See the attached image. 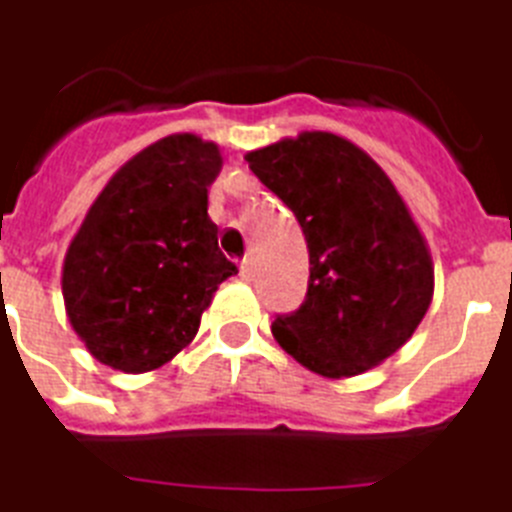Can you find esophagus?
<instances>
[{
  "instance_id": "esophagus-1",
  "label": "esophagus",
  "mask_w": 512,
  "mask_h": 512,
  "mask_svg": "<svg viewBox=\"0 0 512 512\" xmlns=\"http://www.w3.org/2000/svg\"><path fill=\"white\" fill-rule=\"evenodd\" d=\"M240 277H243V280H253V259H248V256H245L243 264H240Z\"/></svg>"
}]
</instances>
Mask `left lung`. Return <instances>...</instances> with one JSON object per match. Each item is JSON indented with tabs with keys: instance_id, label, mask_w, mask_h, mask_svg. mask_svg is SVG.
<instances>
[{
	"instance_id": "left-lung-1",
	"label": "left lung",
	"mask_w": 512,
	"mask_h": 512,
	"mask_svg": "<svg viewBox=\"0 0 512 512\" xmlns=\"http://www.w3.org/2000/svg\"><path fill=\"white\" fill-rule=\"evenodd\" d=\"M299 219L310 288L272 323L277 344L326 379L366 374L414 336L435 291L427 240L390 176L360 146L304 130L245 154Z\"/></svg>"
}]
</instances>
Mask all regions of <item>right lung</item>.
Wrapping results in <instances>:
<instances>
[{
	"label": "right lung",
	"mask_w": 512,
	"mask_h": 512,
	"mask_svg": "<svg viewBox=\"0 0 512 512\" xmlns=\"http://www.w3.org/2000/svg\"><path fill=\"white\" fill-rule=\"evenodd\" d=\"M221 162L219 144L173 133L130 157L85 213L61 291L74 334L98 363L125 374L165 366L237 275L208 216Z\"/></svg>",
	"instance_id": "1"
}]
</instances>
